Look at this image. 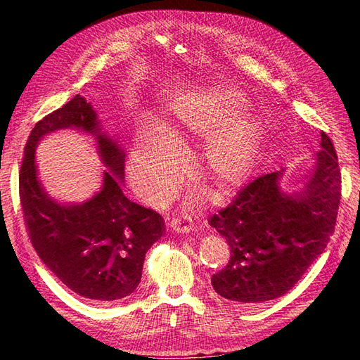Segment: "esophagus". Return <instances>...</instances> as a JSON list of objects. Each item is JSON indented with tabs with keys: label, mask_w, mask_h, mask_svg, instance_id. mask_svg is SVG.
Returning a JSON list of instances; mask_svg holds the SVG:
<instances>
[{
	"label": "esophagus",
	"mask_w": 360,
	"mask_h": 360,
	"mask_svg": "<svg viewBox=\"0 0 360 360\" xmlns=\"http://www.w3.org/2000/svg\"><path fill=\"white\" fill-rule=\"evenodd\" d=\"M169 226L172 231H176L179 234H189L193 230V225L188 217H174L169 222Z\"/></svg>",
	"instance_id": "obj_1"
}]
</instances>
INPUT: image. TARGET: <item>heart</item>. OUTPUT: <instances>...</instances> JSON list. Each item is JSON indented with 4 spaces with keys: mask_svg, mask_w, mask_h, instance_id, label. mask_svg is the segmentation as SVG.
I'll use <instances>...</instances> for the list:
<instances>
[{
    "mask_svg": "<svg viewBox=\"0 0 360 360\" xmlns=\"http://www.w3.org/2000/svg\"><path fill=\"white\" fill-rule=\"evenodd\" d=\"M176 144L198 150L201 177L217 192L236 189L252 172L261 143V122L248 96L231 82H213L179 94L169 103L165 122ZM139 188L158 200L177 191L184 159L153 123H143L135 135L130 162Z\"/></svg>",
    "mask_w": 360,
    "mask_h": 360,
    "instance_id": "b5f03b06",
    "label": "heart"
}]
</instances>
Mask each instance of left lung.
Here are the masks:
<instances>
[{
	"mask_svg": "<svg viewBox=\"0 0 360 360\" xmlns=\"http://www.w3.org/2000/svg\"><path fill=\"white\" fill-rule=\"evenodd\" d=\"M281 171L246 184L233 202L210 217L225 237L231 257L212 276L219 296L255 304L290 291L328 246L341 200V172L330 138L321 132V150L312 176L300 192L279 188Z\"/></svg>",
	"mask_w": 360,
	"mask_h": 360,
	"instance_id": "obj_1",
	"label": "left lung"
}]
</instances>
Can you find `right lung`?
Returning <instances> with one entry per match:
<instances>
[{"label":"right lung","instance_id":"obj_1","mask_svg":"<svg viewBox=\"0 0 360 360\" xmlns=\"http://www.w3.org/2000/svg\"><path fill=\"white\" fill-rule=\"evenodd\" d=\"M66 127L96 134L110 169L104 173L103 189L76 206H63L47 197L34 160L38 141ZM123 176V148L102 132L93 106L79 94L31 130L19 171V197L30 240L64 285L94 303L120 300L136 290L147 250L165 230L159 213L126 197Z\"/></svg>","mask_w":360,"mask_h":360}]
</instances>
